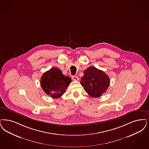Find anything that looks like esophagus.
<instances>
[{
    "label": "esophagus",
    "instance_id": "34e87169",
    "mask_svg": "<svg viewBox=\"0 0 149 149\" xmlns=\"http://www.w3.org/2000/svg\"><path fill=\"white\" fill-rule=\"evenodd\" d=\"M72 79L73 80L77 81V80H79V77H77V76H72Z\"/></svg>",
    "mask_w": 149,
    "mask_h": 149
}]
</instances>
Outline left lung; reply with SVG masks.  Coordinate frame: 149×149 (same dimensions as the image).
<instances>
[{
    "instance_id": "1",
    "label": "left lung",
    "mask_w": 149,
    "mask_h": 149,
    "mask_svg": "<svg viewBox=\"0 0 149 149\" xmlns=\"http://www.w3.org/2000/svg\"><path fill=\"white\" fill-rule=\"evenodd\" d=\"M80 84L89 95L98 97L106 92L110 85V79L103 71L90 66L84 72Z\"/></svg>"
}]
</instances>
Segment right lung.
Instances as JSON below:
<instances>
[{"mask_svg":"<svg viewBox=\"0 0 149 149\" xmlns=\"http://www.w3.org/2000/svg\"><path fill=\"white\" fill-rule=\"evenodd\" d=\"M72 81L69 77H66L57 68H52L45 72L41 77L42 89L53 98H58L65 93Z\"/></svg>","mask_w":149,"mask_h":149,"instance_id":"add662e5","label":"right lung"}]
</instances>
